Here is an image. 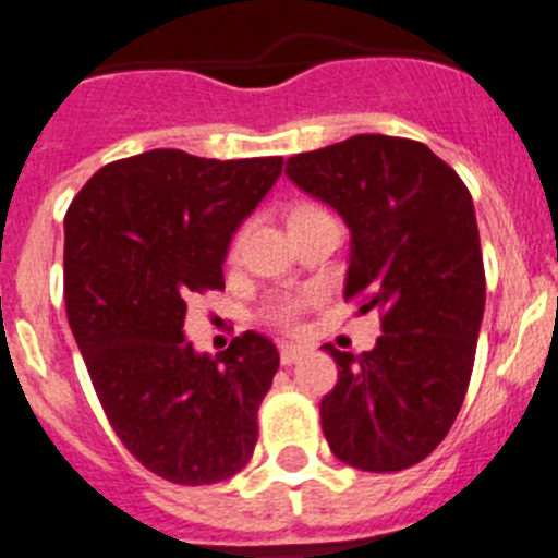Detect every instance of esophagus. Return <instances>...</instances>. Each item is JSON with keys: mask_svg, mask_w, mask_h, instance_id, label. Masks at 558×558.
<instances>
[{"mask_svg": "<svg viewBox=\"0 0 558 558\" xmlns=\"http://www.w3.org/2000/svg\"><path fill=\"white\" fill-rule=\"evenodd\" d=\"M307 349L304 347H295V343H279V360H282V366H293L299 360L304 357Z\"/></svg>", "mask_w": 558, "mask_h": 558, "instance_id": "esophagus-1", "label": "esophagus"}]
</instances>
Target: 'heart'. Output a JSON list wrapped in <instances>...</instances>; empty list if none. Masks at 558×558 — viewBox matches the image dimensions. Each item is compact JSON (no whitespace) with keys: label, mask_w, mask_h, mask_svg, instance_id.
Returning <instances> with one entry per match:
<instances>
[{"label":"heart","mask_w":558,"mask_h":558,"mask_svg":"<svg viewBox=\"0 0 558 558\" xmlns=\"http://www.w3.org/2000/svg\"><path fill=\"white\" fill-rule=\"evenodd\" d=\"M324 215H329L324 206L313 204V201H299V204L290 206V211H288L290 229H293V226L307 223V220L324 218ZM240 240H243V234H236L234 240H231V248H229L231 256H236V251H240ZM310 302H313V299H310L307 293L279 295V299H274V302L265 304L263 322L268 324V327L282 329V332H290V329H295V324L302 322V315H304V310L310 307Z\"/></svg>","instance_id":"obj_1"}]
</instances>
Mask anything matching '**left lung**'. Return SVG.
<instances>
[{"label": "left lung", "instance_id": "1", "mask_svg": "<svg viewBox=\"0 0 558 558\" xmlns=\"http://www.w3.org/2000/svg\"><path fill=\"white\" fill-rule=\"evenodd\" d=\"M284 172L343 215L347 302L383 324L372 352L322 347L338 363L329 450L354 470H408L445 441L475 366L486 274L470 190L427 145L383 133L290 156Z\"/></svg>", "mask_w": 558, "mask_h": 558}]
</instances>
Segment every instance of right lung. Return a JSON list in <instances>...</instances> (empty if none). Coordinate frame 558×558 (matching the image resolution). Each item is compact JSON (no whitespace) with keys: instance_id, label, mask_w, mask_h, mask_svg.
I'll use <instances>...</instances> for the list:
<instances>
[{"instance_id":"1","label":"right lung","mask_w":558,"mask_h":558,"mask_svg":"<svg viewBox=\"0 0 558 558\" xmlns=\"http://www.w3.org/2000/svg\"><path fill=\"white\" fill-rule=\"evenodd\" d=\"M282 165L147 150L97 170L66 209L63 295L92 386L125 450L179 486L226 481L254 456L279 352L248 329L198 357L184 315L223 290L231 234Z\"/></svg>"}]
</instances>
